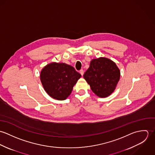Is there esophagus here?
I'll list each match as a JSON object with an SVG mask.
<instances>
[{
    "mask_svg": "<svg viewBox=\"0 0 155 155\" xmlns=\"http://www.w3.org/2000/svg\"><path fill=\"white\" fill-rule=\"evenodd\" d=\"M79 72H80V73H81V74L82 75V76H83L84 75V70H81L80 71H79Z\"/></svg>",
    "mask_w": 155,
    "mask_h": 155,
    "instance_id": "34e87169",
    "label": "esophagus"
}]
</instances>
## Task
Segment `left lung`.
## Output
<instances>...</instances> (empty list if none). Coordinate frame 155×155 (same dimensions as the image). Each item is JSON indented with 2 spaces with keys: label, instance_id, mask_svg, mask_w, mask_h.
<instances>
[{
  "label": "left lung",
  "instance_id": "left-lung-1",
  "mask_svg": "<svg viewBox=\"0 0 155 155\" xmlns=\"http://www.w3.org/2000/svg\"><path fill=\"white\" fill-rule=\"evenodd\" d=\"M120 76V70L114 62L109 58L100 57L91 61L84 78L95 95L104 98L113 92Z\"/></svg>",
  "mask_w": 155,
  "mask_h": 155
}]
</instances>
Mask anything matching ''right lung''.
<instances>
[{
	"mask_svg": "<svg viewBox=\"0 0 155 155\" xmlns=\"http://www.w3.org/2000/svg\"><path fill=\"white\" fill-rule=\"evenodd\" d=\"M81 77V74L73 67L54 62L45 66L40 75L41 81L46 93L58 100L66 99Z\"/></svg>",
	"mask_w": 155,
	"mask_h": 155,
	"instance_id": "obj_1",
	"label": "right lung"
}]
</instances>
